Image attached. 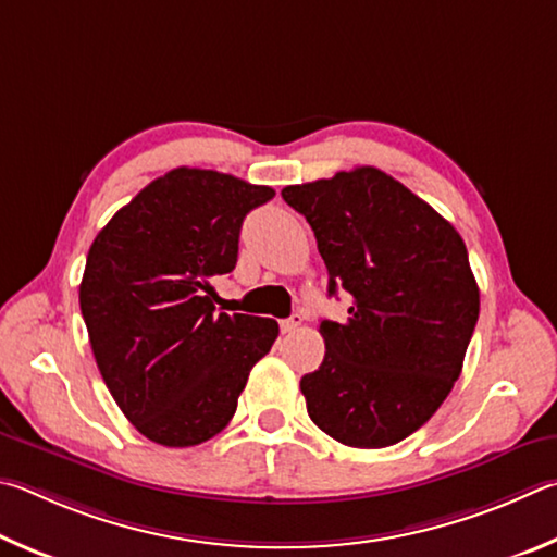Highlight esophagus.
Returning <instances> with one entry per match:
<instances>
[{
    "instance_id": "34e87169",
    "label": "esophagus",
    "mask_w": 557,
    "mask_h": 557,
    "mask_svg": "<svg viewBox=\"0 0 557 557\" xmlns=\"http://www.w3.org/2000/svg\"><path fill=\"white\" fill-rule=\"evenodd\" d=\"M300 323H304V318H300L298 313L286 318V320H281V333H296V330L300 327Z\"/></svg>"
}]
</instances>
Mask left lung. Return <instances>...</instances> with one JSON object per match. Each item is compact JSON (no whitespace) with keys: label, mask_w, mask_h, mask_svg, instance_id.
<instances>
[{"label":"left lung","mask_w":557,"mask_h":557,"mask_svg":"<svg viewBox=\"0 0 557 557\" xmlns=\"http://www.w3.org/2000/svg\"><path fill=\"white\" fill-rule=\"evenodd\" d=\"M281 195L315 232L327 294L352 300L345 323H320L325 359L300 379L310 421L349 447L401 443L450 394L480 318L465 242L374 165Z\"/></svg>","instance_id":"obj_1"}]
</instances>
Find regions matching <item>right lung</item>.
<instances>
[{"instance_id":"add662e5","label":"right lung","mask_w":557,"mask_h":557,"mask_svg":"<svg viewBox=\"0 0 557 557\" xmlns=\"http://www.w3.org/2000/svg\"><path fill=\"white\" fill-rule=\"evenodd\" d=\"M273 195L181 165L124 205L87 251L81 310L97 369L153 443L190 447L218 435L278 337L271 318L218 313L212 288L237 263L247 212Z\"/></svg>"}]
</instances>
